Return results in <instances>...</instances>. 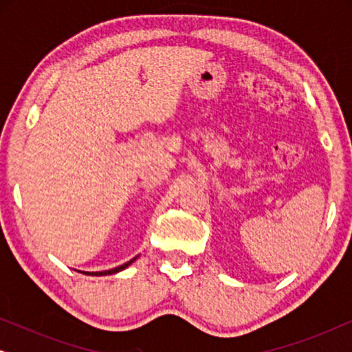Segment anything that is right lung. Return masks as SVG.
I'll return each mask as SVG.
<instances>
[{
	"mask_svg": "<svg viewBox=\"0 0 352 352\" xmlns=\"http://www.w3.org/2000/svg\"><path fill=\"white\" fill-rule=\"evenodd\" d=\"M136 258H138V256H136ZM136 258H133L131 261H128V263L122 264V266L113 267V269H109V271H100V272H83V274H88V276H109V274H117V272H120V271H123V269H126L131 263L136 261Z\"/></svg>",
	"mask_w": 352,
	"mask_h": 352,
	"instance_id": "add662e5",
	"label": "right lung"
}]
</instances>
